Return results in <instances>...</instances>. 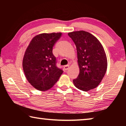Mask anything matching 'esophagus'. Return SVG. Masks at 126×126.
<instances>
[{
  "label": "esophagus",
  "mask_w": 126,
  "mask_h": 126,
  "mask_svg": "<svg viewBox=\"0 0 126 126\" xmlns=\"http://www.w3.org/2000/svg\"><path fill=\"white\" fill-rule=\"evenodd\" d=\"M69 66L68 65H66L64 66V69L65 71H67V70L69 69Z\"/></svg>",
  "instance_id": "1"
}]
</instances>
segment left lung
Wrapping results in <instances>:
<instances>
[{
  "instance_id": "left-lung-1",
  "label": "left lung",
  "mask_w": 126,
  "mask_h": 126,
  "mask_svg": "<svg viewBox=\"0 0 126 126\" xmlns=\"http://www.w3.org/2000/svg\"><path fill=\"white\" fill-rule=\"evenodd\" d=\"M77 51L79 74L73 80L74 85L83 91H88L98 86L107 68L104 48L94 36L80 31L68 34Z\"/></svg>"
}]
</instances>
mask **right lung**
I'll return each instance as SVG.
<instances>
[{"label":"right lung","mask_w":126,"mask_h":126,"mask_svg":"<svg viewBox=\"0 0 126 126\" xmlns=\"http://www.w3.org/2000/svg\"><path fill=\"white\" fill-rule=\"evenodd\" d=\"M62 33H43L34 37L25 51L23 68L28 82L38 90L45 91L54 86L63 71L57 66L53 47Z\"/></svg>","instance_id":"right-lung-1"}]
</instances>
